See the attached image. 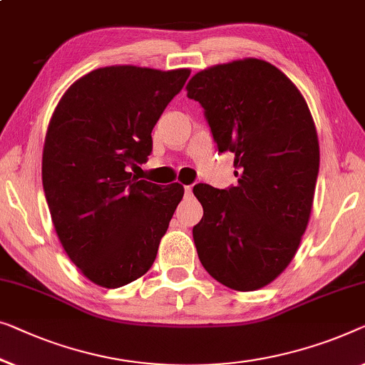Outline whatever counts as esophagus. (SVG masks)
I'll return each instance as SVG.
<instances>
[{
	"label": "esophagus",
	"instance_id": "1",
	"mask_svg": "<svg viewBox=\"0 0 365 365\" xmlns=\"http://www.w3.org/2000/svg\"><path fill=\"white\" fill-rule=\"evenodd\" d=\"M184 192H186V195H191V194H192V186H186V187H184Z\"/></svg>",
	"mask_w": 365,
	"mask_h": 365
}]
</instances>
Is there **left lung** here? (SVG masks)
I'll use <instances>...</instances> for the list:
<instances>
[{"label": "left lung", "mask_w": 365, "mask_h": 365, "mask_svg": "<svg viewBox=\"0 0 365 365\" xmlns=\"http://www.w3.org/2000/svg\"><path fill=\"white\" fill-rule=\"evenodd\" d=\"M186 91L239 170L237 186L192 189L204 209L192 229L199 260L227 288L260 289L293 260L313 207L319 143L308 103L260 59L205 68Z\"/></svg>", "instance_id": "obj_1"}]
</instances>
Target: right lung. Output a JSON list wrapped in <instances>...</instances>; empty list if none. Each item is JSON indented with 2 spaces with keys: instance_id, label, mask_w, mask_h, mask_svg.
I'll list each match as a JSON object with an SVG mask.
<instances>
[{
  "instance_id": "1",
  "label": "right lung",
  "mask_w": 365,
  "mask_h": 365,
  "mask_svg": "<svg viewBox=\"0 0 365 365\" xmlns=\"http://www.w3.org/2000/svg\"><path fill=\"white\" fill-rule=\"evenodd\" d=\"M189 68L110 66L88 72L62 95L42 151V186L62 247L103 288L143 277L184 187L131 176L153 150L151 131Z\"/></svg>"
}]
</instances>
